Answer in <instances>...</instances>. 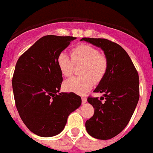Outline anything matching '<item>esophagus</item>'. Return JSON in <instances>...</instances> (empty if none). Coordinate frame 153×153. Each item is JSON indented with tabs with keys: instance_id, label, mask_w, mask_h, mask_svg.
I'll use <instances>...</instances> for the list:
<instances>
[{
	"instance_id": "34e87169",
	"label": "esophagus",
	"mask_w": 153,
	"mask_h": 153,
	"mask_svg": "<svg viewBox=\"0 0 153 153\" xmlns=\"http://www.w3.org/2000/svg\"><path fill=\"white\" fill-rule=\"evenodd\" d=\"M82 104H84V103H86L87 102V98L86 97H82Z\"/></svg>"
}]
</instances>
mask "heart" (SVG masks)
<instances>
[{
    "mask_svg": "<svg viewBox=\"0 0 153 153\" xmlns=\"http://www.w3.org/2000/svg\"><path fill=\"white\" fill-rule=\"evenodd\" d=\"M57 66L63 76L68 77L73 72V65H83L80 71L81 77H72L64 82L63 87L69 92L84 95L96 83L100 82L107 72V57L97 48L89 45H79L71 51V60L66 53H61L56 60Z\"/></svg>",
    "mask_w": 153,
    "mask_h": 153,
    "instance_id": "1",
    "label": "heart"
}]
</instances>
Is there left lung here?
Returning <instances> with one entry per match:
<instances>
[{
	"label": "left lung",
	"instance_id": "1",
	"mask_svg": "<svg viewBox=\"0 0 153 153\" xmlns=\"http://www.w3.org/2000/svg\"><path fill=\"white\" fill-rule=\"evenodd\" d=\"M80 41L101 49L108 62L104 78L94 90L103 96L100 100L88 98L95 112L85 123L90 136L108 140L125 129L135 111L139 100L138 73L126 51L118 44L105 39L83 38Z\"/></svg>",
	"mask_w": 153,
	"mask_h": 153
}]
</instances>
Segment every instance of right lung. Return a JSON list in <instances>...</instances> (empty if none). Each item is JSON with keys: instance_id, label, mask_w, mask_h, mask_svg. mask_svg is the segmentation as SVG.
Here are the masks:
<instances>
[{"instance_id": "add662e5", "label": "right lung", "mask_w": 153, "mask_h": 153, "mask_svg": "<svg viewBox=\"0 0 153 153\" xmlns=\"http://www.w3.org/2000/svg\"><path fill=\"white\" fill-rule=\"evenodd\" d=\"M72 36L46 35L18 59L13 77L17 111L28 129L40 137L59 134L68 116L81 105L75 93H60L63 79L56 60Z\"/></svg>"}]
</instances>
